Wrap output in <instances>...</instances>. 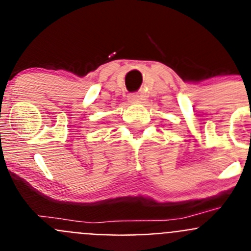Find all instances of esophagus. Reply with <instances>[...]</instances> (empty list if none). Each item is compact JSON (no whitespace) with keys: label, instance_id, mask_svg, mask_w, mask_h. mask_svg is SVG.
<instances>
[{"label":"esophagus","instance_id":"34e87169","mask_svg":"<svg viewBox=\"0 0 251 251\" xmlns=\"http://www.w3.org/2000/svg\"><path fill=\"white\" fill-rule=\"evenodd\" d=\"M128 100H129L130 103H136V101L139 100V95L138 94H130L129 97H128Z\"/></svg>","mask_w":251,"mask_h":251}]
</instances>
